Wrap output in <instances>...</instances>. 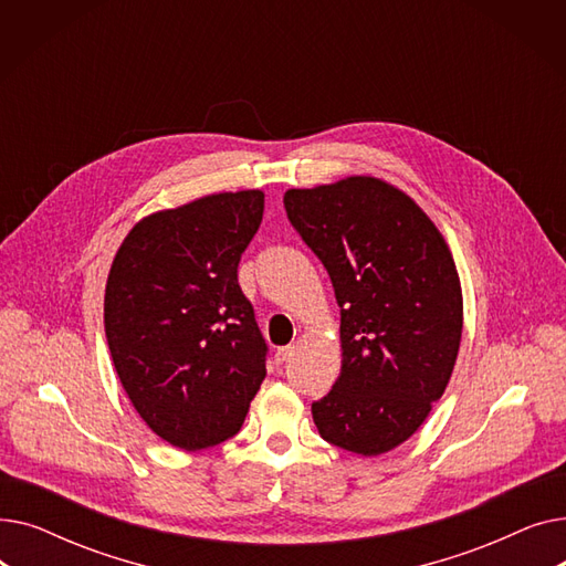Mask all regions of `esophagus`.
Segmentation results:
<instances>
[{
    "mask_svg": "<svg viewBox=\"0 0 566 566\" xmlns=\"http://www.w3.org/2000/svg\"><path fill=\"white\" fill-rule=\"evenodd\" d=\"M289 358H291V346H280V348L275 350V363H277V365H284Z\"/></svg>",
    "mask_w": 566,
    "mask_h": 566,
    "instance_id": "34e87169",
    "label": "esophagus"
}]
</instances>
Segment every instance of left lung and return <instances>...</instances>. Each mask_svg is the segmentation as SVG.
<instances>
[{
	"instance_id": "1",
	"label": "left lung",
	"mask_w": 566,
	"mask_h": 566,
	"mask_svg": "<svg viewBox=\"0 0 566 566\" xmlns=\"http://www.w3.org/2000/svg\"><path fill=\"white\" fill-rule=\"evenodd\" d=\"M284 208L342 310V374L312 403L314 424L346 452H390L427 420L457 363L463 298L452 252L418 203L371 176L289 190Z\"/></svg>"
}]
</instances>
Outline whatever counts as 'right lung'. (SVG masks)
Wrapping results in <instances>:
<instances>
[{
    "label": "right lung",
    "mask_w": 566,
    "mask_h": 566,
    "mask_svg": "<svg viewBox=\"0 0 566 566\" xmlns=\"http://www.w3.org/2000/svg\"><path fill=\"white\" fill-rule=\"evenodd\" d=\"M263 192H220L137 222L105 286L114 369L139 418L188 452L241 431L268 344L238 284Z\"/></svg>",
    "instance_id": "1"
}]
</instances>
